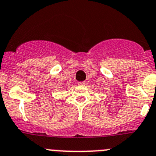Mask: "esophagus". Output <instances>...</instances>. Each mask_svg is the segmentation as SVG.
<instances>
[{"label": "esophagus", "instance_id": "obj_1", "mask_svg": "<svg viewBox=\"0 0 156 156\" xmlns=\"http://www.w3.org/2000/svg\"><path fill=\"white\" fill-rule=\"evenodd\" d=\"M78 85H85V83L84 82V81H79V82H78Z\"/></svg>", "mask_w": 156, "mask_h": 156}]
</instances>
